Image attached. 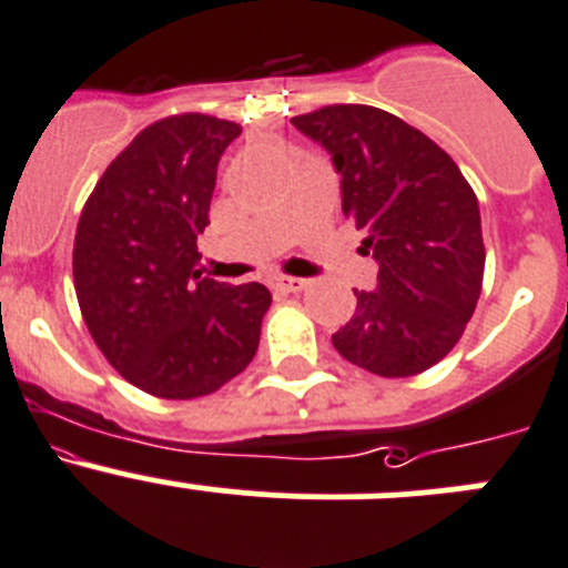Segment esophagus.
<instances>
[{
    "mask_svg": "<svg viewBox=\"0 0 568 568\" xmlns=\"http://www.w3.org/2000/svg\"><path fill=\"white\" fill-rule=\"evenodd\" d=\"M274 288L283 291V294H300V291L308 288V280H300V277H277V280H274Z\"/></svg>",
    "mask_w": 568,
    "mask_h": 568,
    "instance_id": "34e87169",
    "label": "esophagus"
}]
</instances>
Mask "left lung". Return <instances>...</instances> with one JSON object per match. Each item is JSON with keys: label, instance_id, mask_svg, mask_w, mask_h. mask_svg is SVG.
Returning <instances> with one entry per match:
<instances>
[{"label": "left lung", "instance_id": "obj_1", "mask_svg": "<svg viewBox=\"0 0 568 568\" xmlns=\"http://www.w3.org/2000/svg\"><path fill=\"white\" fill-rule=\"evenodd\" d=\"M291 123L331 151L344 219L367 232L381 266L333 347L381 378L426 373L463 338L481 294L474 187L437 142L375 105H325Z\"/></svg>", "mask_w": 568, "mask_h": 568}]
</instances>
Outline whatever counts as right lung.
I'll list each match as a JSON object with an SVG mask.
<instances>
[{
  "mask_svg": "<svg viewBox=\"0 0 568 568\" xmlns=\"http://www.w3.org/2000/svg\"><path fill=\"white\" fill-rule=\"evenodd\" d=\"M241 125L173 114L105 168L78 221L72 274L83 322L105 362L164 400L219 392L257 353L266 285L195 272L219 159Z\"/></svg>",
  "mask_w": 568,
  "mask_h": 568,
  "instance_id": "obj_1",
  "label": "right lung"
}]
</instances>
